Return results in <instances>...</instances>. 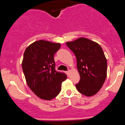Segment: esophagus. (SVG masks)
Returning a JSON list of instances; mask_svg holds the SVG:
<instances>
[{"instance_id":"obj_1","label":"esophagus","mask_w":125,"mask_h":125,"mask_svg":"<svg viewBox=\"0 0 125 125\" xmlns=\"http://www.w3.org/2000/svg\"><path fill=\"white\" fill-rule=\"evenodd\" d=\"M70 72H71V71H70V70H69L68 71H67L66 72V73H67V75H69V74H70Z\"/></svg>"}]
</instances>
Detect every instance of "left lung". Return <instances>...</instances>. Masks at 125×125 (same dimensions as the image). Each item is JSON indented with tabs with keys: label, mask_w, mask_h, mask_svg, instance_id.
I'll use <instances>...</instances> for the list:
<instances>
[{
	"label": "left lung",
	"mask_w": 125,
	"mask_h": 125,
	"mask_svg": "<svg viewBox=\"0 0 125 125\" xmlns=\"http://www.w3.org/2000/svg\"><path fill=\"white\" fill-rule=\"evenodd\" d=\"M66 44L76 58L81 79L76 87L86 96L94 95L102 88L107 76V60L101 46L85 38Z\"/></svg>",
	"instance_id": "1"
}]
</instances>
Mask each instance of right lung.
Masks as SVG:
<instances>
[{
  "label": "right lung",
  "mask_w": 125,
  "mask_h": 125,
  "mask_svg": "<svg viewBox=\"0 0 125 125\" xmlns=\"http://www.w3.org/2000/svg\"><path fill=\"white\" fill-rule=\"evenodd\" d=\"M61 44L40 40L28 46L21 66L27 84L37 96L51 100L58 95L66 74L55 71L54 54Z\"/></svg>",
  "instance_id": "add662e5"
}]
</instances>
